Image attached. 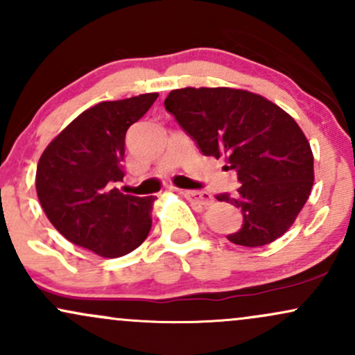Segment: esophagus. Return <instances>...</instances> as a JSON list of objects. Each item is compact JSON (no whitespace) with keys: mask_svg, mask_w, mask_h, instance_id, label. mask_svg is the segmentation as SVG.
Wrapping results in <instances>:
<instances>
[{"mask_svg":"<svg viewBox=\"0 0 355 355\" xmlns=\"http://www.w3.org/2000/svg\"><path fill=\"white\" fill-rule=\"evenodd\" d=\"M180 193L187 198V200H190V202H193V203H198V205L209 207V205H211V203H214V197H211L209 191L182 190Z\"/></svg>","mask_w":355,"mask_h":355,"instance_id":"esophagus-1","label":"esophagus"}]
</instances>
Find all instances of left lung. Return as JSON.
Returning <instances> with one entry per match:
<instances>
[{
	"label": "left lung",
	"instance_id": "left-lung-1",
	"mask_svg": "<svg viewBox=\"0 0 355 355\" xmlns=\"http://www.w3.org/2000/svg\"><path fill=\"white\" fill-rule=\"evenodd\" d=\"M207 157L223 158L242 185L235 197L218 195L242 210L243 225L230 242L272 243L292 227L313 185V155L297 121L266 96L237 88H180L165 98Z\"/></svg>",
	"mask_w": 355,
	"mask_h": 355
}]
</instances>
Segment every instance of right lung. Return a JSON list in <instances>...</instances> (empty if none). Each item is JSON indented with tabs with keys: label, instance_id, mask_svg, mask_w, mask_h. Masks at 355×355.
<instances>
[{
	"label": "right lung",
	"instance_id": "1",
	"mask_svg": "<svg viewBox=\"0 0 355 355\" xmlns=\"http://www.w3.org/2000/svg\"><path fill=\"white\" fill-rule=\"evenodd\" d=\"M158 93L101 101L85 110L44 148L36 193L64 239L105 259L135 250L152 229L155 197L123 195L126 130L148 112Z\"/></svg>",
	"mask_w": 355,
	"mask_h": 355
}]
</instances>
